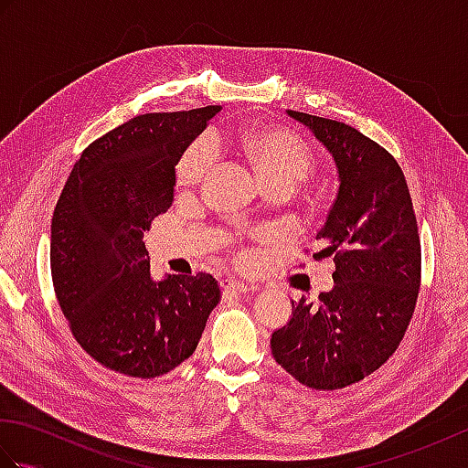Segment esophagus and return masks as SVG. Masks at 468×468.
<instances>
[{"instance_id":"34e87169","label":"esophagus","mask_w":468,"mask_h":468,"mask_svg":"<svg viewBox=\"0 0 468 468\" xmlns=\"http://www.w3.org/2000/svg\"><path fill=\"white\" fill-rule=\"evenodd\" d=\"M223 287L227 292H237V293H250V292L257 290L255 283H245V282H239V280H227L223 283Z\"/></svg>"}]
</instances>
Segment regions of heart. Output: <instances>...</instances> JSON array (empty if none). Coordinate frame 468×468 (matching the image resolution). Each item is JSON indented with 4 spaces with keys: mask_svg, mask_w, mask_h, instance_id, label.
Instances as JSON below:
<instances>
[{
    "mask_svg": "<svg viewBox=\"0 0 468 468\" xmlns=\"http://www.w3.org/2000/svg\"><path fill=\"white\" fill-rule=\"evenodd\" d=\"M243 153L265 186L275 183L300 185L312 173L314 156L300 136L277 126H257L241 136ZM215 144L198 136L185 148L176 163V183L183 188L198 185L215 163Z\"/></svg>",
    "mask_w": 468,
    "mask_h": 468,
    "instance_id": "heart-1",
    "label": "heart"
}]
</instances>
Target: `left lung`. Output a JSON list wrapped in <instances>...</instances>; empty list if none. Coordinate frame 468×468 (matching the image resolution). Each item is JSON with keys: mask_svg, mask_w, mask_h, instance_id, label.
<instances>
[{"mask_svg": "<svg viewBox=\"0 0 468 468\" xmlns=\"http://www.w3.org/2000/svg\"><path fill=\"white\" fill-rule=\"evenodd\" d=\"M334 156L340 188L315 239L334 257V287L292 302L271 334L275 362L297 382L337 390L364 380L400 346L420 290V237L396 158L350 124L287 111Z\"/></svg>", "mask_w": 468, "mask_h": 468, "instance_id": "8db88e82", "label": "left lung"}]
</instances>
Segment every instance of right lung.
Masks as SVG:
<instances>
[{
  "label": "right lung",
  "mask_w": 468,
  "mask_h": 468,
  "mask_svg": "<svg viewBox=\"0 0 468 468\" xmlns=\"http://www.w3.org/2000/svg\"><path fill=\"white\" fill-rule=\"evenodd\" d=\"M221 106L141 114L84 148L52 217L49 265L76 342L134 378L171 372L221 300L213 275L154 282L144 231L175 198V166Z\"/></svg>",
  "instance_id": "1"
}]
</instances>
